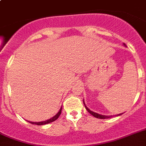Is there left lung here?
<instances>
[{
	"instance_id": "left-lung-1",
	"label": "left lung",
	"mask_w": 146,
	"mask_h": 146,
	"mask_svg": "<svg viewBox=\"0 0 146 146\" xmlns=\"http://www.w3.org/2000/svg\"><path fill=\"white\" fill-rule=\"evenodd\" d=\"M123 44H124V46H125V43H123ZM83 103H84V106H85V107H86V109L87 111H88V113H89V114H92V116H94V117L99 118V119H108V118H111V117H113V116H112V115H109V116H108V115H103V114H98V113H96V112H94V111H91L90 109H88V107H87L86 106L85 103H84V100H83ZM121 114H117V115H116V116H119V115H121Z\"/></svg>"
}]
</instances>
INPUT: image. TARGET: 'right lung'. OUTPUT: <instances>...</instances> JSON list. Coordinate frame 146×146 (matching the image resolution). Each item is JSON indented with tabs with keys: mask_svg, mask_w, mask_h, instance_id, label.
<instances>
[{
	"mask_svg": "<svg viewBox=\"0 0 146 146\" xmlns=\"http://www.w3.org/2000/svg\"><path fill=\"white\" fill-rule=\"evenodd\" d=\"M61 111H62V107H61L59 111L54 116V117H52V118L50 119H47V120H45V121H41V122H31V121H28L29 123H32V124H35V125H46V124H48V123H50L52 122H54V120L58 119L59 117V116L61 114Z\"/></svg>",
	"mask_w": 146,
	"mask_h": 146,
	"instance_id": "add662e5",
	"label": "right lung"
}]
</instances>
